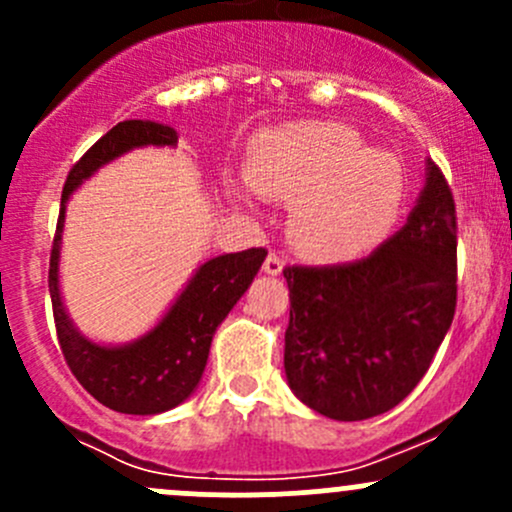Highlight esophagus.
I'll list each match as a JSON object with an SVG mask.
<instances>
[{
  "label": "esophagus",
  "mask_w": 512,
  "mask_h": 512,
  "mask_svg": "<svg viewBox=\"0 0 512 512\" xmlns=\"http://www.w3.org/2000/svg\"><path fill=\"white\" fill-rule=\"evenodd\" d=\"M282 267H285V262H282V257L277 255V252H270L265 260V265H262V270L267 272V275H280Z\"/></svg>",
  "instance_id": "1"
}]
</instances>
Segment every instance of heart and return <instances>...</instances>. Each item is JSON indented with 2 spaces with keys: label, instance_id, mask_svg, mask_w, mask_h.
<instances>
[{
  "label": "heart",
  "instance_id": "heart-1",
  "mask_svg": "<svg viewBox=\"0 0 512 512\" xmlns=\"http://www.w3.org/2000/svg\"><path fill=\"white\" fill-rule=\"evenodd\" d=\"M292 203L289 237L312 260H349L379 245L394 227L406 195L404 165L369 151L339 123H289L255 138L247 178L230 193Z\"/></svg>",
  "mask_w": 512,
  "mask_h": 512
}]
</instances>
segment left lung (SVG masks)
<instances>
[{"instance_id": "8db88e82", "label": "left lung", "mask_w": 512, "mask_h": 512, "mask_svg": "<svg viewBox=\"0 0 512 512\" xmlns=\"http://www.w3.org/2000/svg\"><path fill=\"white\" fill-rule=\"evenodd\" d=\"M456 203L428 160L416 208L369 257L285 267V371L302 404L334 421L394 409L431 366L456 314Z\"/></svg>"}]
</instances>
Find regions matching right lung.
Returning a JSON list of instances; mask_svg holds the SVG:
<instances>
[{
    "mask_svg": "<svg viewBox=\"0 0 512 512\" xmlns=\"http://www.w3.org/2000/svg\"><path fill=\"white\" fill-rule=\"evenodd\" d=\"M170 126L153 121H123L101 136L69 170L61 193L59 223L49 262V292L61 354L79 384L121 414L151 416L183 404L198 386L208 364L210 342L237 299L245 294L265 262V247L220 255L205 262L156 329L126 347H101L81 337L69 322L59 294V242L69 195L108 160L138 146H175Z\"/></svg>",
    "mask_w": 512,
    "mask_h": 512,
    "instance_id": "obj_1",
    "label": "right lung"
}]
</instances>
